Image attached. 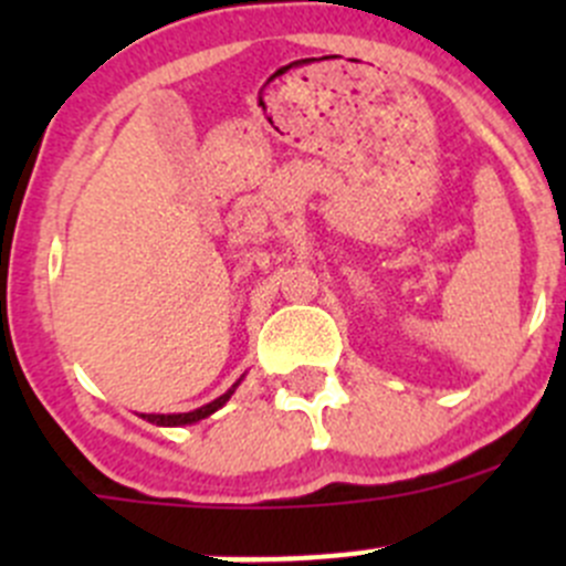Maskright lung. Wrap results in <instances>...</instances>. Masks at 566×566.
Segmentation results:
<instances>
[{
	"label": "right lung",
	"mask_w": 566,
	"mask_h": 566,
	"mask_svg": "<svg viewBox=\"0 0 566 566\" xmlns=\"http://www.w3.org/2000/svg\"><path fill=\"white\" fill-rule=\"evenodd\" d=\"M238 384H241V380H238ZM238 384L232 386V389L227 391V394L216 397L213 402L202 405V408H197V410H188V413H142V419H147V421H150V424H158V427H186V424H193V421L208 419L210 413H216V410H219L221 405H224L227 399L232 397V394H235Z\"/></svg>",
	"instance_id": "right-lung-1"
}]
</instances>
